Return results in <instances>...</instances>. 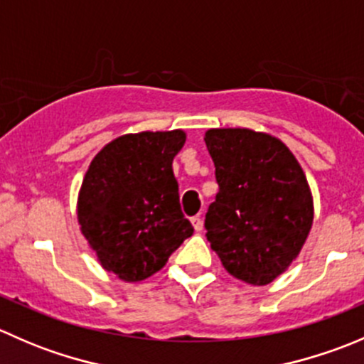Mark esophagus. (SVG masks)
<instances>
[{
    "label": "esophagus",
    "mask_w": 364,
    "mask_h": 364,
    "mask_svg": "<svg viewBox=\"0 0 364 364\" xmlns=\"http://www.w3.org/2000/svg\"><path fill=\"white\" fill-rule=\"evenodd\" d=\"M192 223H193V229H196L197 232H200V230H203V218H200V215L193 216Z\"/></svg>",
    "instance_id": "esophagus-1"
}]
</instances>
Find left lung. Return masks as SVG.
<instances>
[{
  "label": "left lung",
  "mask_w": 364,
  "mask_h": 364,
  "mask_svg": "<svg viewBox=\"0 0 364 364\" xmlns=\"http://www.w3.org/2000/svg\"><path fill=\"white\" fill-rule=\"evenodd\" d=\"M205 146L218 193L204 227L223 267L241 282L267 285L299 255L314 222V200L291 149L269 134L211 128Z\"/></svg>",
  "instance_id": "8db88e82"
}]
</instances>
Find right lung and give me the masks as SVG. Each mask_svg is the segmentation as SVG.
<instances>
[{"instance_id":"obj_1","label":"right lung","mask_w":364,"mask_h":364,"mask_svg":"<svg viewBox=\"0 0 364 364\" xmlns=\"http://www.w3.org/2000/svg\"><path fill=\"white\" fill-rule=\"evenodd\" d=\"M185 141L183 130L121 135L84 176L77 200L80 230L102 267L121 280L155 274L193 234L172 172Z\"/></svg>"}]
</instances>
